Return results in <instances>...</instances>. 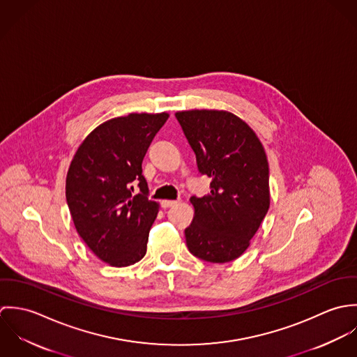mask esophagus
Returning <instances> with one entry per match:
<instances>
[{
	"label": "esophagus",
	"instance_id": "esophagus-1",
	"mask_svg": "<svg viewBox=\"0 0 357 357\" xmlns=\"http://www.w3.org/2000/svg\"><path fill=\"white\" fill-rule=\"evenodd\" d=\"M178 204L177 201H167V199H166V201H162V202H160V206H162L163 208H167V207H172V206H174V204Z\"/></svg>",
	"mask_w": 357,
	"mask_h": 357
}]
</instances>
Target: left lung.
I'll return each mask as SVG.
<instances>
[{
  "mask_svg": "<svg viewBox=\"0 0 357 357\" xmlns=\"http://www.w3.org/2000/svg\"><path fill=\"white\" fill-rule=\"evenodd\" d=\"M176 118L211 178L210 192L191 197L195 215L185 228L188 250L207 262H229L250 245L269 208V167L253 129L218 109H190Z\"/></svg>",
  "mask_w": 357,
  "mask_h": 357,
  "instance_id": "1",
  "label": "left lung"
}]
</instances>
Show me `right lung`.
Here are the masks:
<instances>
[{
    "instance_id": "add662e5",
    "label": "right lung",
    "mask_w": 357,
    "mask_h": 357,
    "mask_svg": "<svg viewBox=\"0 0 357 357\" xmlns=\"http://www.w3.org/2000/svg\"><path fill=\"white\" fill-rule=\"evenodd\" d=\"M167 118V112L112 118L88 135L71 160L66 199L75 229L111 266H129L147 252L159 204L149 199L142 163Z\"/></svg>"
}]
</instances>
